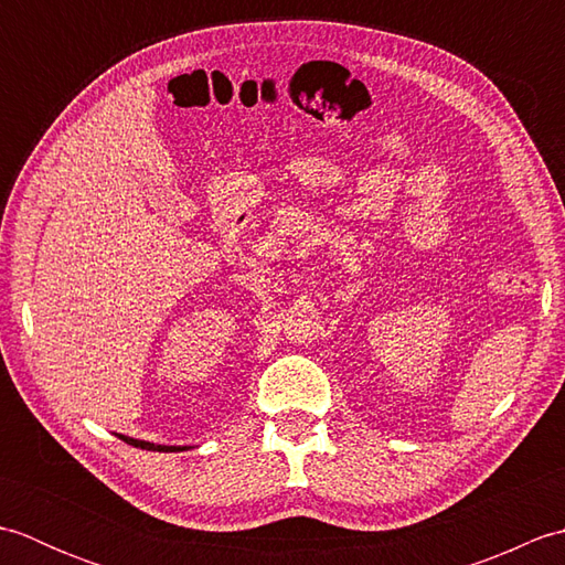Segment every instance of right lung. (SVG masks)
I'll use <instances>...</instances> for the list:
<instances>
[{
  "mask_svg": "<svg viewBox=\"0 0 565 565\" xmlns=\"http://www.w3.org/2000/svg\"><path fill=\"white\" fill-rule=\"evenodd\" d=\"M118 439H124L126 444H134V447L140 449H148V451H184L189 447H167V444H154V441H146V439H134V437H126V435H116Z\"/></svg>",
  "mask_w": 565,
  "mask_h": 565,
  "instance_id": "obj_1",
  "label": "right lung"
}]
</instances>
